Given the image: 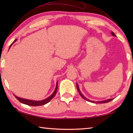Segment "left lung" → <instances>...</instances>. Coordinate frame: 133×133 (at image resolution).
<instances>
[{
    "label": "left lung",
    "mask_w": 133,
    "mask_h": 133,
    "mask_svg": "<svg viewBox=\"0 0 133 133\" xmlns=\"http://www.w3.org/2000/svg\"><path fill=\"white\" fill-rule=\"evenodd\" d=\"M111 35H112V36H116V35H115V34H114L113 32H111ZM77 90H78V91L80 95L82 97V98H83V99H85V100L87 101L90 102H92V103H107V102H109L111 101H112V99H108L105 100V101H94L90 100V99H87V98H86L85 97H84V96H83V95L82 94L81 92V91H80V90H79V88L78 84L77 83Z\"/></svg>",
    "instance_id": "obj_1"
}]
</instances>
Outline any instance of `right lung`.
<instances>
[{
  "label": "right lung",
  "instance_id": "right-lung-1",
  "mask_svg": "<svg viewBox=\"0 0 133 133\" xmlns=\"http://www.w3.org/2000/svg\"><path fill=\"white\" fill-rule=\"evenodd\" d=\"M17 41V39H15V41L13 42V43L10 45V46L9 47V50L11 48V46H12V44L14 43V42H15ZM57 89H58V81L57 82H56V87H55V89L54 90V91L53 92L52 94L51 95L50 97H49L48 98L44 99L42 100V101H32V100H29V99H23V98H20L17 97V96L14 95L15 96V98L18 99L20 102H21L23 104H27V105H29V106H42V105H44V104H46L47 103H49V102L54 97V96L55 95L56 92H57Z\"/></svg>",
  "mask_w": 133,
  "mask_h": 133
}]
</instances>
